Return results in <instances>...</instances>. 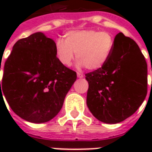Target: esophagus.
<instances>
[{"label": "esophagus", "instance_id": "1", "mask_svg": "<svg viewBox=\"0 0 152 152\" xmlns=\"http://www.w3.org/2000/svg\"><path fill=\"white\" fill-rule=\"evenodd\" d=\"M77 77H78V78H83V77H84V75L81 74V73L77 72Z\"/></svg>", "mask_w": 152, "mask_h": 152}]
</instances>
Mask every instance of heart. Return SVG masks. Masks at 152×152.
Instances as JSON below:
<instances>
[{"instance_id":"b5f03b06","label":"heart","mask_w":152,"mask_h":152,"mask_svg":"<svg viewBox=\"0 0 152 152\" xmlns=\"http://www.w3.org/2000/svg\"><path fill=\"white\" fill-rule=\"evenodd\" d=\"M114 46L115 39L111 33L87 29L67 31L64 40H57L55 50L58 59L64 66H69L76 53L78 66L97 71L108 62Z\"/></svg>"}]
</instances>
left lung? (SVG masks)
I'll return each mask as SVG.
<instances>
[{
    "label": "left lung",
    "mask_w": 152,
    "mask_h": 152,
    "mask_svg": "<svg viewBox=\"0 0 152 152\" xmlns=\"http://www.w3.org/2000/svg\"><path fill=\"white\" fill-rule=\"evenodd\" d=\"M86 79L90 112L103 123H120L134 114L147 96V62L137 43L120 32L108 62L86 73Z\"/></svg>",
    "instance_id": "obj_1"
}]
</instances>
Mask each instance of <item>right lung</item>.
Listing matches in <instances>:
<instances>
[{
	"instance_id": "right-lung-1",
	"label": "right lung",
	"mask_w": 152,
	"mask_h": 152,
	"mask_svg": "<svg viewBox=\"0 0 152 152\" xmlns=\"http://www.w3.org/2000/svg\"><path fill=\"white\" fill-rule=\"evenodd\" d=\"M55 45L36 32L18 40L5 63L1 96L3 93L15 114L31 123L56 116L76 80V72L58 61Z\"/></svg>"
}]
</instances>
